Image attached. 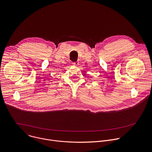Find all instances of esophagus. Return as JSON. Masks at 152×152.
I'll list each match as a JSON object with an SVG mask.
<instances>
[{
	"label": "esophagus",
	"mask_w": 152,
	"mask_h": 152,
	"mask_svg": "<svg viewBox=\"0 0 152 152\" xmlns=\"http://www.w3.org/2000/svg\"><path fill=\"white\" fill-rule=\"evenodd\" d=\"M79 64V61H76V62H73V63H72V64L75 65V66H77Z\"/></svg>",
	"instance_id": "1"
}]
</instances>
